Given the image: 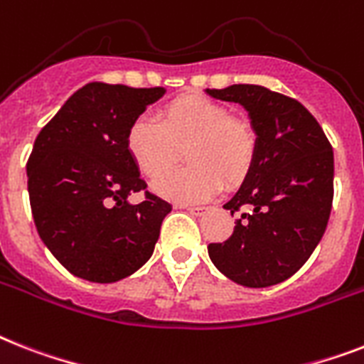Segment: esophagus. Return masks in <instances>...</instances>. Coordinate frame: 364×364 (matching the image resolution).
Instances as JSON below:
<instances>
[{
    "instance_id": "obj_1",
    "label": "esophagus",
    "mask_w": 364,
    "mask_h": 364,
    "mask_svg": "<svg viewBox=\"0 0 364 364\" xmlns=\"http://www.w3.org/2000/svg\"><path fill=\"white\" fill-rule=\"evenodd\" d=\"M185 209H188L194 215H203V213H208L209 208H205V205H185Z\"/></svg>"
}]
</instances>
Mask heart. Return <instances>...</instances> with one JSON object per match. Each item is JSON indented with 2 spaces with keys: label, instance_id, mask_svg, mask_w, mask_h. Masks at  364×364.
<instances>
[{
  "label": "heart",
  "instance_id": "heart-1",
  "mask_svg": "<svg viewBox=\"0 0 364 364\" xmlns=\"http://www.w3.org/2000/svg\"><path fill=\"white\" fill-rule=\"evenodd\" d=\"M127 151L141 173L159 179L183 149L188 164L155 183V191L177 202L215 196L223 181L237 185L247 177L258 151L249 121L203 95L170 100L151 117H138L127 131Z\"/></svg>",
  "mask_w": 364,
  "mask_h": 364
}]
</instances>
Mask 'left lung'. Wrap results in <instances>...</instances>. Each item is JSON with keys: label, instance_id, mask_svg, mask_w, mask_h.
<instances>
[{"label": "left lung", "instance_id": "1", "mask_svg": "<svg viewBox=\"0 0 364 364\" xmlns=\"http://www.w3.org/2000/svg\"><path fill=\"white\" fill-rule=\"evenodd\" d=\"M215 99L247 108L258 151L224 209L241 213L233 233L209 243L220 273L247 288H267L295 274L320 243L333 208V147L299 100L264 85L208 90Z\"/></svg>", "mask_w": 364, "mask_h": 364}]
</instances>
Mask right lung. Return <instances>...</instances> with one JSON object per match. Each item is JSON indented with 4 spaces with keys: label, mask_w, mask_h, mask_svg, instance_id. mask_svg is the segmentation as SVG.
I'll use <instances>...</instances> for the list:
<instances>
[{
    "label": "right lung",
    "mask_w": 364,
    "mask_h": 364,
    "mask_svg": "<svg viewBox=\"0 0 364 364\" xmlns=\"http://www.w3.org/2000/svg\"><path fill=\"white\" fill-rule=\"evenodd\" d=\"M162 87L91 82L43 127L28 159V191L43 243L69 273L115 282L151 258L172 205L147 191L127 131ZM144 191L132 206L126 198Z\"/></svg>",
    "instance_id": "right-lung-1"
}]
</instances>
